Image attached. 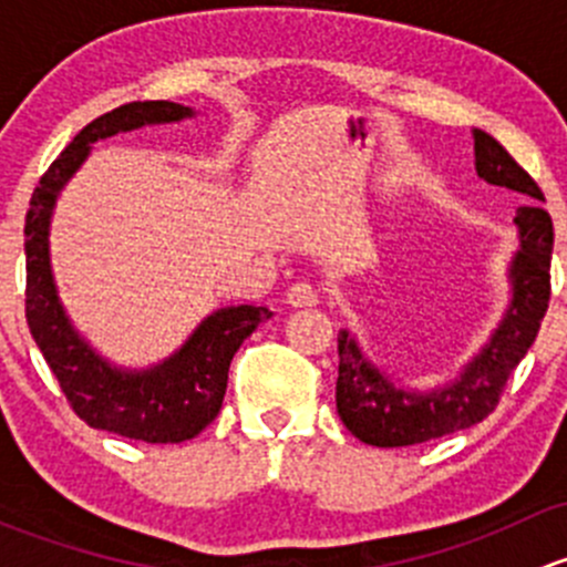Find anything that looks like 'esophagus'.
<instances>
[{
  "instance_id": "esophagus-1",
  "label": "esophagus",
  "mask_w": 567,
  "mask_h": 567,
  "mask_svg": "<svg viewBox=\"0 0 567 567\" xmlns=\"http://www.w3.org/2000/svg\"><path fill=\"white\" fill-rule=\"evenodd\" d=\"M318 301H320V290L312 282H296L288 288V305L316 307Z\"/></svg>"
}]
</instances>
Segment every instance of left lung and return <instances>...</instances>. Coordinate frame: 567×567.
I'll return each instance as SVG.
<instances>
[{
	"label": "left lung",
	"instance_id": "obj_1",
	"mask_svg": "<svg viewBox=\"0 0 567 567\" xmlns=\"http://www.w3.org/2000/svg\"><path fill=\"white\" fill-rule=\"evenodd\" d=\"M474 169L491 186H505L543 203L537 183L491 134L474 128ZM518 251L507 268L513 299L505 318L461 375L431 392L403 390L362 353L348 329L337 334V414L342 425L373 447H409L483 422L499 403L507 379L535 342L551 299V216L537 205L516 214Z\"/></svg>",
	"mask_w": 567,
	"mask_h": 567
}]
</instances>
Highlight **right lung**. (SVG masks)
I'll use <instances>...</instances> for the list:
<instances>
[{
  "instance_id": "1",
  "label": "right lung",
  "mask_w": 567,
  "mask_h": 567,
  "mask_svg": "<svg viewBox=\"0 0 567 567\" xmlns=\"http://www.w3.org/2000/svg\"><path fill=\"white\" fill-rule=\"evenodd\" d=\"M183 117H194V109L173 101H134L95 117L40 177L24 225L27 323L60 390L90 427L147 444L186 442L216 420L233 357L251 331L271 318V310L251 305L225 307L205 318L164 362L147 370L114 368L90 348L65 316L51 274L49 227L56 197L90 156L93 142Z\"/></svg>"
}]
</instances>
